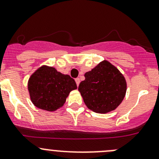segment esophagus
Returning <instances> with one entry per match:
<instances>
[{"label": "esophagus", "instance_id": "esophagus-1", "mask_svg": "<svg viewBox=\"0 0 159 159\" xmlns=\"http://www.w3.org/2000/svg\"><path fill=\"white\" fill-rule=\"evenodd\" d=\"M75 81H76L77 86L79 85V84H80V79H79V78H76V79H75Z\"/></svg>", "mask_w": 159, "mask_h": 159}]
</instances>
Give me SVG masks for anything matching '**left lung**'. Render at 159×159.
<instances>
[{"instance_id": "left-lung-1", "label": "left lung", "mask_w": 159, "mask_h": 159, "mask_svg": "<svg viewBox=\"0 0 159 159\" xmlns=\"http://www.w3.org/2000/svg\"><path fill=\"white\" fill-rule=\"evenodd\" d=\"M78 87L86 106L97 113H108L121 103L127 84L119 70L108 61L100 62L84 74Z\"/></svg>"}]
</instances>
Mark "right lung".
<instances>
[{
	"label": "right lung",
	"mask_w": 159,
	"mask_h": 159,
	"mask_svg": "<svg viewBox=\"0 0 159 159\" xmlns=\"http://www.w3.org/2000/svg\"><path fill=\"white\" fill-rule=\"evenodd\" d=\"M28 89L30 100L37 108L54 111L63 106L69 93L77 89V84L68 75L43 65L30 77Z\"/></svg>",
	"instance_id": "add662e5"
}]
</instances>
